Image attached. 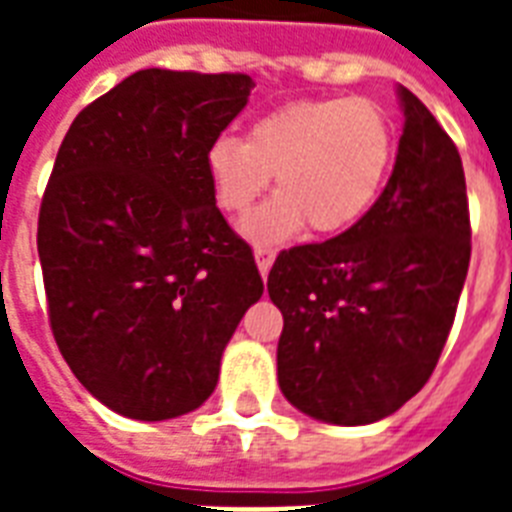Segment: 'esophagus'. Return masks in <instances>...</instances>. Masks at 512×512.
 <instances>
[{"label": "esophagus", "mask_w": 512, "mask_h": 512, "mask_svg": "<svg viewBox=\"0 0 512 512\" xmlns=\"http://www.w3.org/2000/svg\"><path fill=\"white\" fill-rule=\"evenodd\" d=\"M255 260H257V268H260V276H268V271H271L273 260H276V249L271 247H257L255 249Z\"/></svg>", "instance_id": "esophagus-1"}]
</instances>
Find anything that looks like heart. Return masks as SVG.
I'll list each match as a JSON object with an SVG mask.
<instances>
[{"mask_svg": "<svg viewBox=\"0 0 512 512\" xmlns=\"http://www.w3.org/2000/svg\"><path fill=\"white\" fill-rule=\"evenodd\" d=\"M393 159V116L361 95L284 106L257 119L247 140L217 135L204 154L228 215H244L276 175L279 193L241 223L252 241H284L305 223L324 236L348 231L377 204Z\"/></svg>", "mask_w": 512, "mask_h": 512, "instance_id": "b5f03b06", "label": "heart"}]
</instances>
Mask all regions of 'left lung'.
Masks as SVG:
<instances>
[{"mask_svg":"<svg viewBox=\"0 0 512 512\" xmlns=\"http://www.w3.org/2000/svg\"><path fill=\"white\" fill-rule=\"evenodd\" d=\"M404 135L369 215L281 252L268 295L284 316L279 388L332 425L388 417L428 382L470 265L462 159L417 95L398 87Z\"/></svg>","mask_w":512,"mask_h":512,"instance_id":"obj_1","label":"left lung"}]
</instances>
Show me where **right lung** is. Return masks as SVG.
<instances>
[{
  "instance_id": "right-lung-1",
  "label": "right lung",
  "mask_w": 512,
  "mask_h": 512,
  "mask_svg": "<svg viewBox=\"0 0 512 512\" xmlns=\"http://www.w3.org/2000/svg\"><path fill=\"white\" fill-rule=\"evenodd\" d=\"M252 87L247 74L146 68L60 143L36 231L52 335L76 380L130 420L199 409L263 295L204 164Z\"/></svg>"
}]
</instances>
